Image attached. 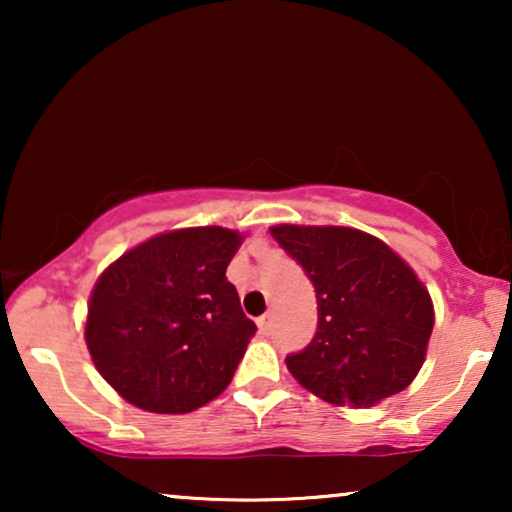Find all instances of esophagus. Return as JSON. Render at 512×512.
<instances>
[{"label": "esophagus", "instance_id": "esophagus-1", "mask_svg": "<svg viewBox=\"0 0 512 512\" xmlns=\"http://www.w3.org/2000/svg\"><path fill=\"white\" fill-rule=\"evenodd\" d=\"M258 331L261 333H270V326H272V312H265L263 317H258Z\"/></svg>", "mask_w": 512, "mask_h": 512}]
</instances>
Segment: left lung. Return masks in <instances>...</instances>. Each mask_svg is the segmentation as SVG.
Instances as JSON below:
<instances>
[{"label":"left lung","instance_id":"left-lung-1","mask_svg":"<svg viewBox=\"0 0 512 512\" xmlns=\"http://www.w3.org/2000/svg\"><path fill=\"white\" fill-rule=\"evenodd\" d=\"M270 233L317 293V335L286 368L331 405L370 408L415 380L433 331V300L380 237L347 226L282 223Z\"/></svg>","mask_w":512,"mask_h":512}]
</instances>
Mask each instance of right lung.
<instances>
[{"label": "right lung", "instance_id": "obj_1", "mask_svg": "<svg viewBox=\"0 0 512 512\" xmlns=\"http://www.w3.org/2000/svg\"><path fill=\"white\" fill-rule=\"evenodd\" d=\"M242 237L221 226L167 230L97 277L83 338L97 373L135 408L184 415L233 380L256 333L226 279Z\"/></svg>", "mask_w": 512, "mask_h": 512}]
</instances>
